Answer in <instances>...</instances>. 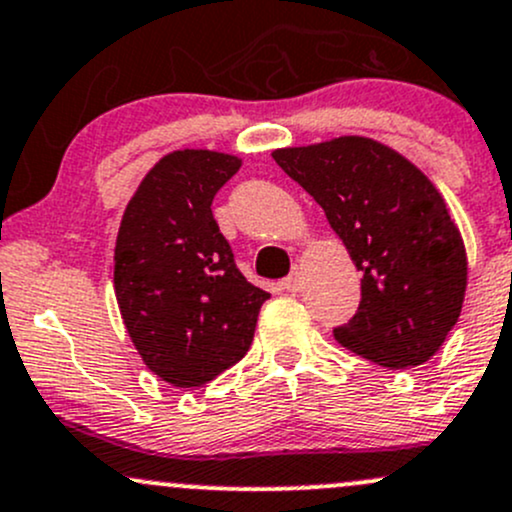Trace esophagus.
<instances>
[{
	"mask_svg": "<svg viewBox=\"0 0 512 512\" xmlns=\"http://www.w3.org/2000/svg\"><path fill=\"white\" fill-rule=\"evenodd\" d=\"M282 287L287 289V292H299V289L304 287V274H301L299 267H294V272L282 279Z\"/></svg>",
	"mask_w": 512,
	"mask_h": 512,
	"instance_id": "obj_1",
	"label": "esophagus"
}]
</instances>
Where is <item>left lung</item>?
<instances>
[{
    "label": "left lung",
    "mask_w": 512,
    "mask_h": 512,
    "mask_svg": "<svg viewBox=\"0 0 512 512\" xmlns=\"http://www.w3.org/2000/svg\"><path fill=\"white\" fill-rule=\"evenodd\" d=\"M324 208L360 279V304L333 328L343 348L383 368L422 365L459 321L466 250L441 193L395 149L338 137L272 152Z\"/></svg>",
    "instance_id": "left-lung-1"
}]
</instances>
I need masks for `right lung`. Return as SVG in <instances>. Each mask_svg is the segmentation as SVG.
Masks as SVG:
<instances>
[{
	"label": "right lung",
	"mask_w": 512,
	"mask_h": 512,
	"mask_svg": "<svg viewBox=\"0 0 512 512\" xmlns=\"http://www.w3.org/2000/svg\"><path fill=\"white\" fill-rule=\"evenodd\" d=\"M240 159L166 154L139 184L115 245V297L134 348L157 378L201 387L250 351L270 294L247 282L215 223V193Z\"/></svg>",
	"instance_id": "1"
}]
</instances>
